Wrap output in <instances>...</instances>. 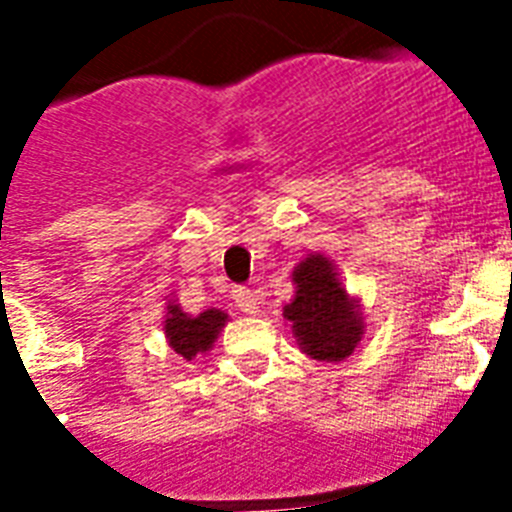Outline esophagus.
I'll return each mask as SVG.
<instances>
[{"label":"esophagus","instance_id":"1","mask_svg":"<svg viewBox=\"0 0 512 512\" xmlns=\"http://www.w3.org/2000/svg\"><path fill=\"white\" fill-rule=\"evenodd\" d=\"M233 300H236V305H239L247 316H255V313L260 311V295H257L255 289L236 287L233 289Z\"/></svg>","mask_w":512,"mask_h":512}]
</instances>
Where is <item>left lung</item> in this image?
Masks as SVG:
<instances>
[{
  "label": "left lung",
  "instance_id": "left-lung-1",
  "mask_svg": "<svg viewBox=\"0 0 512 512\" xmlns=\"http://www.w3.org/2000/svg\"><path fill=\"white\" fill-rule=\"evenodd\" d=\"M295 297L284 305V319L305 356L342 361L364 337V316L356 297L342 287L340 271L321 252H311L292 271Z\"/></svg>",
  "mask_w": 512,
  "mask_h": 512
}]
</instances>
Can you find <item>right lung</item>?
Instances as JSON below:
<instances>
[{"label":"right lung","instance_id":"add662e5","mask_svg":"<svg viewBox=\"0 0 512 512\" xmlns=\"http://www.w3.org/2000/svg\"><path fill=\"white\" fill-rule=\"evenodd\" d=\"M228 313L220 308H209V311L191 316L185 313L180 305L172 300L167 303V319H164V335L170 348L175 350L177 356H183L185 361L204 356L212 345H215L217 335L223 332Z\"/></svg>","mask_w":512,"mask_h":512}]
</instances>
